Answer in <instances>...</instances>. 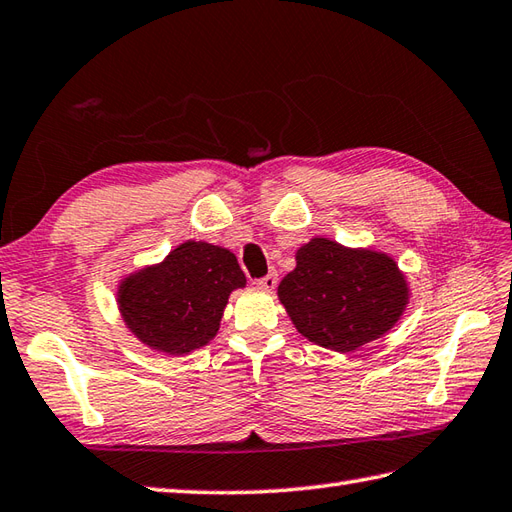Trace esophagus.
Returning a JSON list of instances; mask_svg holds the SVG:
<instances>
[{
  "instance_id": "34e87169",
  "label": "esophagus",
  "mask_w": 512,
  "mask_h": 512,
  "mask_svg": "<svg viewBox=\"0 0 512 512\" xmlns=\"http://www.w3.org/2000/svg\"><path fill=\"white\" fill-rule=\"evenodd\" d=\"M276 285H278V274H276V271H269V274H267L265 278H260V280L256 282V287L263 289V291H274Z\"/></svg>"
}]
</instances>
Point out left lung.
<instances>
[{
  "instance_id": "left-lung-1",
  "label": "left lung",
  "mask_w": 512,
  "mask_h": 512,
  "mask_svg": "<svg viewBox=\"0 0 512 512\" xmlns=\"http://www.w3.org/2000/svg\"><path fill=\"white\" fill-rule=\"evenodd\" d=\"M278 300L309 342L352 352L390 333L410 302V285L385 252L315 236L295 252Z\"/></svg>"
}]
</instances>
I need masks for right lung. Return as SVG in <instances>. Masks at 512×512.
<instances>
[{"mask_svg": "<svg viewBox=\"0 0 512 512\" xmlns=\"http://www.w3.org/2000/svg\"><path fill=\"white\" fill-rule=\"evenodd\" d=\"M245 282L230 249L186 241L162 263L124 276L116 302L131 335L151 350L181 357L210 344L230 293Z\"/></svg>", "mask_w": 512, "mask_h": 512, "instance_id": "obj_1", "label": "right lung"}]
</instances>
